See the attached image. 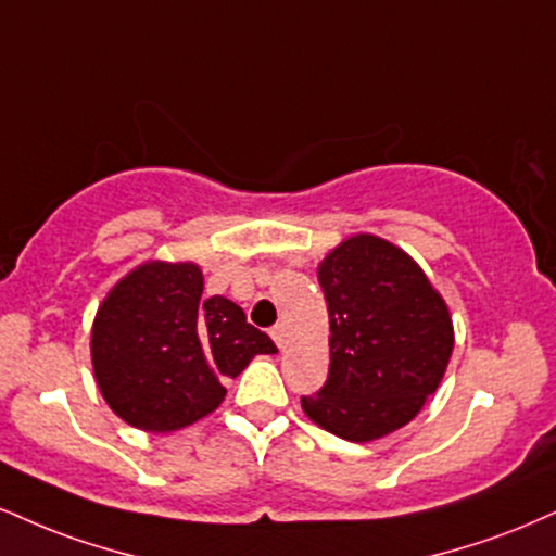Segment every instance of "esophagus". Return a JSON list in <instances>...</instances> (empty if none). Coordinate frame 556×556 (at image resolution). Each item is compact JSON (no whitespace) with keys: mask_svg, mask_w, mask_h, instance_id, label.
<instances>
[{"mask_svg":"<svg viewBox=\"0 0 556 556\" xmlns=\"http://www.w3.org/2000/svg\"><path fill=\"white\" fill-rule=\"evenodd\" d=\"M271 339H274V344L279 346V350H282L285 346V326L282 324H277V326H271Z\"/></svg>","mask_w":556,"mask_h":556,"instance_id":"obj_1","label":"esophagus"}]
</instances>
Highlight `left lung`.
<instances>
[{"mask_svg":"<svg viewBox=\"0 0 556 556\" xmlns=\"http://www.w3.org/2000/svg\"><path fill=\"white\" fill-rule=\"evenodd\" d=\"M329 305V380L303 412L352 443L409 425L438 391L453 352L445 300L409 253L354 236L320 261Z\"/></svg>","mask_w":556,"mask_h":556,"instance_id":"8db88e82","label":"left lung"}]
</instances>
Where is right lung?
Masks as SVG:
<instances>
[{
    "mask_svg": "<svg viewBox=\"0 0 556 556\" xmlns=\"http://www.w3.org/2000/svg\"><path fill=\"white\" fill-rule=\"evenodd\" d=\"M197 264L150 261L109 292L92 324V370L124 422L173 432L217 409L223 380L277 346L223 295L202 298Z\"/></svg>",
    "mask_w": 556,
    "mask_h": 556,
    "instance_id": "1",
    "label": "right lung"
}]
</instances>
